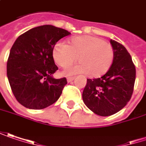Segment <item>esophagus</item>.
<instances>
[{"label": "esophagus", "instance_id": "1", "mask_svg": "<svg viewBox=\"0 0 146 146\" xmlns=\"http://www.w3.org/2000/svg\"><path fill=\"white\" fill-rule=\"evenodd\" d=\"M74 79H75V77H72V76H69L66 78V80H67V82H71V81H73L74 80Z\"/></svg>", "mask_w": 146, "mask_h": 146}]
</instances>
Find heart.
Segmentation results:
<instances>
[{"label":"heart","instance_id":"obj_1","mask_svg":"<svg viewBox=\"0 0 146 146\" xmlns=\"http://www.w3.org/2000/svg\"><path fill=\"white\" fill-rule=\"evenodd\" d=\"M56 63L62 68H67L77 57L80 63L66 70V75L88 74L91 78H98L106 74L114 60L113 46L100 38L94 36H78L71 38L70 45L58 42L52 49Z\"/></svg>","mask_w":146,"mask_h":146}]
</instances>
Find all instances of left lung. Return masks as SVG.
<instances>
[{"label":"left lung","mask_w":146,"mask_h":146,"mask_svg":"<svg viewBox=\"0 0 146 146\" xmlns=\"http://www.w3.org/2000/svg\"><path fill=\"white\" fill-rule=\"evenodd\" d=\"M114 49L112 66L104 76L87 79L82 94L84 104L97 115L108 117L119 112L131 98L135 80V67L126 48L110 40Z\"/></svg>","instance_id":"obj_1"}]
</instances>
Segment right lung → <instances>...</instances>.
Returning <instances> with one entry per match:
<instances>
[{
  "label": "right lung",
  "mask_w": 146,
  "mask_h": 146,
  "mask_svg": "<svg viewBox=\"0 0 146 146\" xmlns=\"http://www.w3.org/2000/svg\"><path fill=\"white\" fill-rule=\"evenodd\" d=\"M70 33L53 25L33 28L19 36L7 61V77L20 104L29 109H42L60 98L66 79H55L58 70L52 49Z\"/></svg>",
  "instance_id": "add662e5"
}]
</instances>
